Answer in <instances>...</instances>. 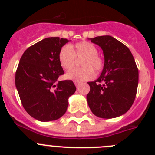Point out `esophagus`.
I'll return each instance as SVG.
<instances>
[{"label":"esophagus","mask_w":155,"mask_h":155,"mask_svg":"<svg viewBox=\"0 0 155 155\" xmlns=\"http://www.w3.org/2000/svg\"><path fill=\"white\" fill-rule=\"evenodd\" d=\"M74 84L76 86H78V84H80V81H74Z\"/></svg>","instance_id":"obj_1"}]
</instances>
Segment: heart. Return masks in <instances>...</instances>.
<instances>
[{"instance_id":"obj_1","label":"heart","mask_w":155,"mask_h":155,"mask_svg":"<svg viewBox=\"0 0 155 155\" xmlns=\"http://www.w3.org/2000/svg\"><path fill=\"white\" fill-rule=\"evenodd\" d=\"M98 50L94 44L88 42H78L74 46H64L59 52V62L65 71H70L75 66L76 58L82 60L80 69L69 71L66 78L74 81L91 80L95 74H99L104 68V61L98 56Z\"/></svg>"}]
</instances>
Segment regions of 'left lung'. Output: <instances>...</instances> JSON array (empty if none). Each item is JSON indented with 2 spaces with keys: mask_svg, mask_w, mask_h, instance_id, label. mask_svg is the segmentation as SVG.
I'll use <instances>...</instances> for the list:
<instances>
[{
  "mask_svg": "<svg viewBox=\"0 0 155 155\" xmlns=\"http://www.w3.org/2000/svg\"><path fill=\"white\" fill-rule=\"evenodd\" d=\"M91 42L102 48L105 63L99 78L87 82L88 106L100 118L118 117L130 109L136 98L138 68L129 48L113 37L97 36Z\"/></svg>",
  "mask_w": 155,
  "mask_h": 155,
  "instance_id": "left-lung-1",
  "label": "left lung"
}]
</instances>
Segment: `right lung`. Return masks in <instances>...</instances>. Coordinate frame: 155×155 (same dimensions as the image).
<instances>
[{
	"label": "right lung",
	"mask_w": 155,
	"mask_h": 155,
	"mask_svg": "<svg viewBox=\"0 0 155 155\" xmlns=\"http://www.w3.org/2000/svg\"><path fill=\"white\" fill-rule=\"evenodd\" d=\"M69 42L60 37L46 38L28 47L15 72V85L23 107L42 122L58 120L66 113L68 98L76 91L71 80L58 81L64 74L59 52Z\"/></svg>",
	"instance_id": "obj_1"
}]
</instances>
